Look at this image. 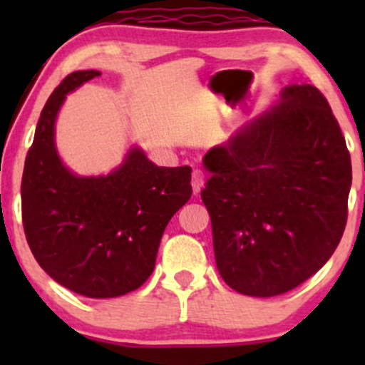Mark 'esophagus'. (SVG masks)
<instances>
[{
	"label": "esophagus",
	"mask_w": 365,
	"mask_h": 365,
	"mask_svg": "<svg viewBox=\"0 0 365 365\" xmlns=\"http://www.w3.org/2000/svg\"><path fill=\"white\" fill-rule=\"evenodd\" d=\"M202 187H204V175H202V171L195 170L194 173H192V192H194V194L197 195L200 190H202Z\"/></svg>",
	"instance_id": "34e87169"
}]
</instances>
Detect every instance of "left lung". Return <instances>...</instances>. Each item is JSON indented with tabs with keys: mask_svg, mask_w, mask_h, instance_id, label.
<instances>
[{
	"mask_svg": "<svg viewBox=\"0 0 365 365\" xmlns=\"http://www.w3.org/2000/svg\"><path fill=\"white\" fill-rule=\"evenodd\" d=\"M200 197L216 266L230 288L282 295L321 269L346 225L351 163L340 125L314 86L279 101L204 156Z\"/></svg>",
	"mask_w": 365,
	"mask_h": 365,
	"instance_id": "left-lung-1",
	"label": "left lung"
}]
</instances>
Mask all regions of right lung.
<instances>
[{
    "label": "right lung",
    "instance_id": "1",
    "mask_svg": "<svg viewBox=\"0 0 365 365\" xmlns=\"http://www.w3.org/2000/svg\"><path fill=\"white\" fill-rule=\"evenodd\" d=\"M98 70H78L41 111L25 158L22 221L36 261L54 282L78 295L111 299L137 290L154 271L168 221L192 195V168H165L133 145L101 177H78L63 165L54 121L73 92Z\"/></svg>",
    "mask_w": 365,
    "mask_h": 365
}]
</instances>
